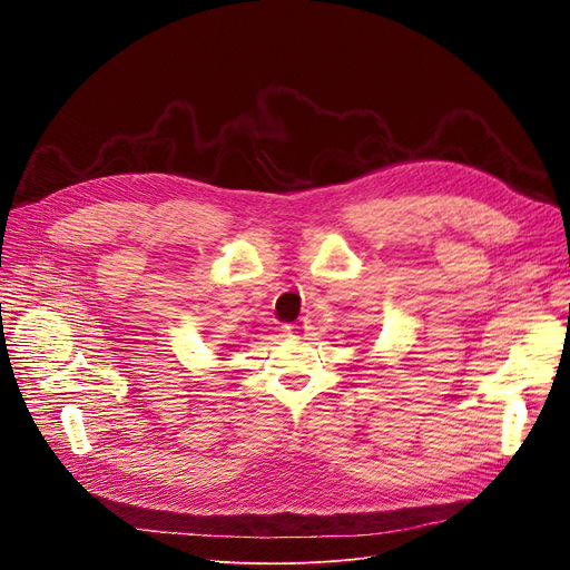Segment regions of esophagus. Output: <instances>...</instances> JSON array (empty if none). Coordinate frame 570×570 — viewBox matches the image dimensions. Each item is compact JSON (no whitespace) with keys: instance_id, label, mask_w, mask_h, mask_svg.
<instances>
[{"instance_id":"1","label":"esophagus","mask_w":570,"mask_h":570,"mask_svg":"<svg viewBox=\"0 0 570 570\" xmlns=\"http://www.w3.org/2000/svg\"><path fill=\"white\" fill-rule=\"evenodd\" d=\"M308 331H312V321H306V318L283 325V335H287V337H306Z\"/></svg>"}]
</instances>
